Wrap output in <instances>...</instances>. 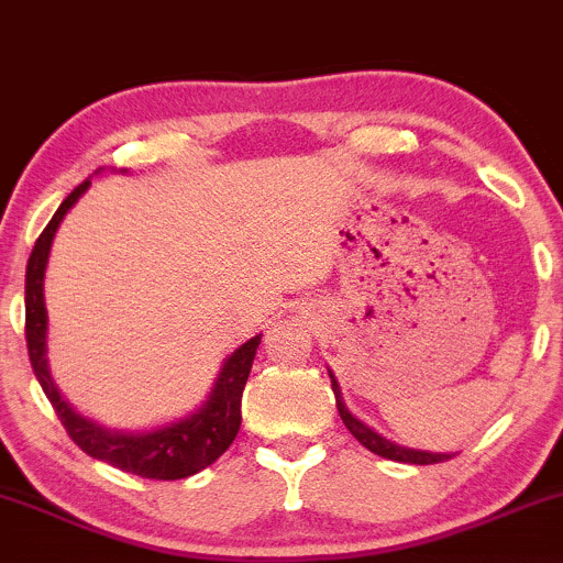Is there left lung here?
<instances>
[{
    "label": "left lung",
    "mask_w": 563,
    "mask_h": 563,
    "mask_svg": "<svg viewBox=\"0 0 563 563\" xmlns=\"http://www.w3.org/2000/svg\"><path fill=\"white\" fill-rule=\"evenodd\" d=\"M328 376H331V386H333V394H335V407H339V416L341 421L349 431H352V437L357 439L363 448H367L371 452H376L380 457H389V461H397V463H412V466H429V463H442L452 457L450 452H426V450H412V448H402V444H394L389 439H384L376 431L371 429V426H365L363 421H357V418L352 416V412L346 410L344 405V397H341V386L339 380L331 371H328Z\"/></svg>",
    "instance_id": "left-lung-1"
}]
</instances>
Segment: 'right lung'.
I'll list each match as a JSON object with an SVG mask.
<instances>
[{
	"instance_id": "right-lung-1",
	"label": "right lung",
	"mask_w": 563,
	"mask_h": 563,
	"mask_svg": "<svg viewBox=\"0 0 563 563\" xmlns=\"http://www.w3.org/2000/svg\"><path fill=\"white\" fill-rule=\"evenodd\" d=\"M89 179H84L74 192L63 200L60 209L49 219L42 235L36 238L34 251L25 267V344L34 376L42 384L44 394L53 402L57 418L66 426L68 437L74 439L87 455L97 461L111 463L113 468L126 474L145 476V479H185L198 474L217 461L230 448L241 429V399L251 365H254L256 349L262 344V333L249 339L224 360L222 371L214 380L209 399L192 410L190 416L172 421L153 431H115L79 416L57 391L47 367V307H44V269H47L53 238L60 228L63 217L70 206L87 192Z\"/></svg>"
}]
</instances>
